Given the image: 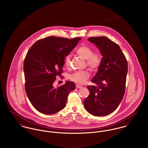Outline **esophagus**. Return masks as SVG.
<instances>
[{
    "instance_id": "esophagus-1",
    "label": "esophagus",
    "mask_w": 148,
    "mask_h": 148,
    "mask_svg": "<svg viewBox=\"0 0 148 148\" xmlns=\"http://www.w3.org/2000/svg\"><path fill=\"white\" fill-rule=\"evenodd\" d=\"M82 86L81 85H76V88H82Z\"/></svg>"
}]
</instances>
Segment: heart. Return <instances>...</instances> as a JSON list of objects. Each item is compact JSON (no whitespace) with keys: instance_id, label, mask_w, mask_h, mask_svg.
<instances>
[{"instance_id":"obj_1","label":"heart","mask_w":148,"mask_h":148,"mask_svg":"<svg viewBox=\"0 0 148 148\" xmlns=\"http://www.w3.org/2000/svg\"><path fill=\"white\" fill-rule=\"evenodd\" d=\"M76 53L85 59V65L88 66L92 71H97L102 63V56L97 51H93L92 48L83 45L80 46L76 50ZM64 65L66 68H69L71 65V59L69 55L64 58ZM90 72L88 69L76 71L69 76V79L77 84H83L89 77Z\"/></svg>"}]
</instances>
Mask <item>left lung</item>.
<instances>
[{
	"label": "left lung",
	"instance_id": "8db88e82",
	"mask_svg": "<svg viewBox=\"0 0 148 148\" xmlns=\"http://www.w3.org/2000/svg\"><path fill=\"white\" fill-rule=\"evenodd\" d=\"M89 41L99 48L102 63L88 85L90 95L84 101L85 108L95 116H105L114 112L125 94L127 62L119 45L105 36L92 37Z\"/></svg>",
	"mask_w": 148,
	"mask_h": 148
}]
</instances>
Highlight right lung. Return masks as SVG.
Wrapping results in <instances>:
<instances>
[{
  "label": "right lung",
  "instance_id": "1",
  "mask_svg": "<svg viewBox=\"0 0 148 148\" xmlns=\"http://www.w3.org/2000/svg\"><path fill=\"white\" fill-rule=\"evenodd\" d=\"M82 39L49 36L34 43L24 61L25 90L32 105L39 112L51 114L62 110L69 92L75 88L72 82L54 88L56 76L63 72L64 58Z\"/></svg>",
  "mask_w": 148,
  "mask_h": 148
}]
</instances>
